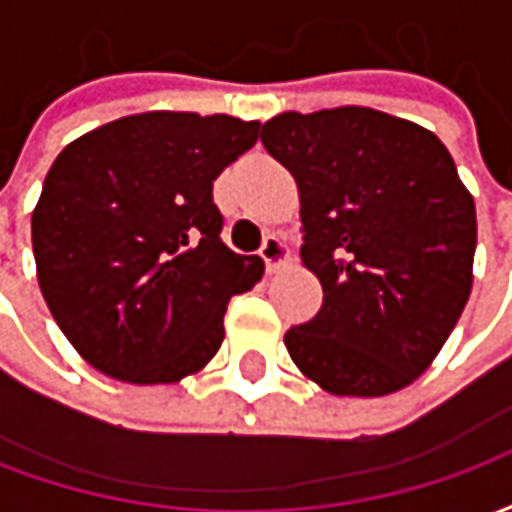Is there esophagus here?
Instances as JSON below:
<instances>
[{
  "label": "esophagus",
  "mask_w": 512,
  "mask_h": 512,
  "mask_svg": "<svg viewBox=\"0 0 512 512\" xmlns=\"http://www.w3.org/2000/svg\"><path fill=\"white\" fill-rule=\"evenodd\" d=\"M260 257L266 260L268 271H277L279 266H285L288 263V244L279 238V235H266V241H263V246H260Z\"/></svg>",
  "instance_id": "esophagus-1"
}]
</instances>
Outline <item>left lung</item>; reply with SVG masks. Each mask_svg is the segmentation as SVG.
<instances>
[{"label":"left lung","instance_id":"left-lung-1","mask_svg":"<svg viewBox=\"0 0 512 512\" xmlns=\"http://www.w3.org/2000/svg\"><path fill=\"white\" fill-rule=\"evenodd\" d=\"M263 145L296 178L301 260L323 285L290 359L332 395L378 397L436 359L472 293L474 200L428 128L367 106L285 112Z\"/></svg>","mask_w":512,"mask_h":512}]
</instances>
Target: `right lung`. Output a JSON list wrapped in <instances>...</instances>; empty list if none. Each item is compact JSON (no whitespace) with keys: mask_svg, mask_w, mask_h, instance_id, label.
<instances>
[{"mask_svg":"<svg viewBox=\"0 0 512 512\" xmlns=\"http://www.w3.org/2000/svg\"><path fill=\"white\" fill-rule=\"evenodd\" d=\"M260 123L145 112L79 136L32 213L38 282L79 354L128 384H175L211 362L235 293L263 277L222 241L213 180Z\"/></svg>","mask_w":512,"mask_h":512,"instance_id":"right-lung-1","label":"right lung"}]
</instances>
